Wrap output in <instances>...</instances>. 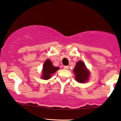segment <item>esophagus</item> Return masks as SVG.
<instances>
[{
	"mask_svg": "<svg viewBox=\"0 0 121 121\" xmlns=\"http://www.w3.org/2000/svg\"><path fill=\"white\" fill-rule=\"evenodd\" d=\"M64 69H69V67L68 66H64Z\"/></svg>",
	"mask_w": 121,
	"mask_h": 121,
	"instance_id": "esophagus-1",
	"label": "esophagus"
}]
</instances>
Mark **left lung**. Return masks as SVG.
<instances>
[{"instance_id": "left-lung-1", "label": "left lung", "mask_w": 121, "mask_h": 121, "mask_svg": "<svg viewBox=\"0 0 121 121\" xmlns=\"http://www.w3.org/2000/svg\"><path fill=\"white\" fill-rule=\"evenodd\" d=\"M73 72L75 74L76 80L79 83H84L88 80L89 77V72L86 69L85 64L79 61L76 63Z\"/></svg>"}]
</instances>
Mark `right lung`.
<instances>
[{
	"label": "right lung",
	"mask_w": 121,
	"mask_h": 121,
	"mask_svg": "<svg viewBox=\"0 0 121 121\" xmlns=\"http://www.w3.org/2000/svg\"><path fill=\"white\" fill-rule=\"evenodd\" d=\"M58 69H59V68L56 67L53 65L52 63L50 61V60L48 59L43 64V70H42V73L43 74H42V78L45 80L49 79L52 74L56 72L58 70Z\"/></svg>",
	"instance_id": "1"
}]
</instances>
